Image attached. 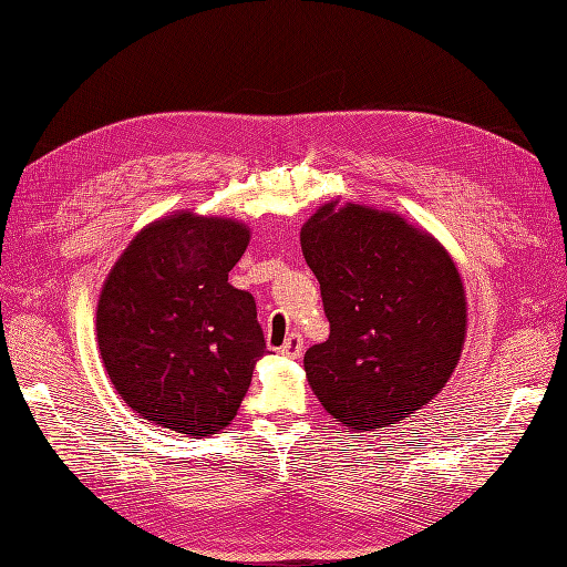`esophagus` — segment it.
I'll use <instances>...</instances> for the list:
<instances>
[{
	"label": "esophagus",
	"mask_w": 567,
	"mask_h": 567,
	"mask_svg": "<svg viewBox=\"0 0 567 567\" xmlns=\"http://www.w3.org/2000/svg\"><path fill=\"white\" fill-rule=\"evenodd\" d=\"M302 350H305V338H302V333H298V331L290 333V336L286 338L284 346L279 348V352H281L284 357H290V359H298V357L302 354Z\"/></svg>",
	"instance_id": "obj_1"
}]
</instances>
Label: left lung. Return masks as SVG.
Wrapping results in <instances>:
<instances>
[{
  "label": "left lung",
  "instance_id": "1",
  "mask_svg": "<svg viewBox=\"0 0 567 567\" xmlns=\"http://www.w3.org/2000/svg\"><path fill=\"white\" fill-rule=\"evenodd\" d=\"M331 336L305 352L323 409L354 431L398 423L450 381L466 338L452 257L392 213L326 203L300 231Z\"/></svg>",
  "mask_w": 567,
  "mask_h": 567
}]
</instances>
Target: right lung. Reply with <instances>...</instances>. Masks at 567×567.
Here are the masks:
<instances>
[{
    "mask_svg": "<svg viewBox=\"0 0 567 567\" xmlns=\"http://www.w3.org/2000/svg\"><path fill=\"white\" fill-rule=\"evenodd\" d=\"M248 241L241 221L179 213L153 221L111 269L99 350L146 421L205 437L236 416L267 348L252 296L229 284Z\"/></svg>",
    "mask_w": 567,
    "mask_h": 567,
    "instance_id": "right-lung-1",
    "label": "right lung"
}]
</instances>
